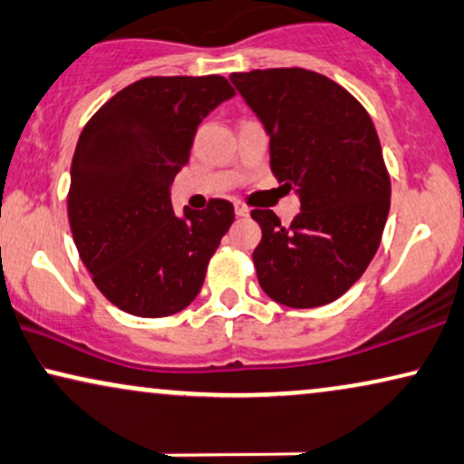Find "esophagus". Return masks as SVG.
Instances as JSON below:
<instances>
[{
	"label": "esophagus",
	"instance_id": "obj_1",
	"mask_svg": "<svg viewBox=\"0 0 464 464\" xmlns=\"http://www.w3.org/2000/svg\"><path fill=\"white\" fill-rule=\"evenodd\" d=\"M234 213H237V218H249V208L240 202L234 204Z\"/></svg>",
	"mask_w": 464,
	"mask_h": 464
}]
</instances>
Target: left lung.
I'll use <instances>...</instances> for the list:
<instances>
[{
  "label": "left lung",
  "instance_id": "1",
  "mask_svg": "<svg viewBox=\"0 0 464 464\" xmlns=\"http://www.w3.org/2000/svg\"><path fill=\"white\" fill-rule=\"evenodd\" d=\"M270 138V170L296 188L300 213L262 227L254 264L275 303L313 309L343 296L375 256L390 210V177L375 125L341 85L303 68L230 76Z\"/></svg>",
  "mask_w": 464,
  "mask_h": 464
}]
</instances>
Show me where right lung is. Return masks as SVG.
<instances>
[{
	"label": "right lung",
	"mask_w": 464,
	"mask_h": 464,
	"mask_svg": "<svg viewBox=\"0 0 464 464\" xmlns=\"http://www.w3.org/2000/svg\"><path fill=\"white\" fill-rule=\"evenodd\" d=\"M234 98L224 76H151L106 102L78 138L68 218L93 284L114 306L166 317L198 296L234 207L172 210L198 125Z\"/></svg>",
	"instance_id": "obj_1"
}]
</instances>
